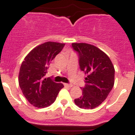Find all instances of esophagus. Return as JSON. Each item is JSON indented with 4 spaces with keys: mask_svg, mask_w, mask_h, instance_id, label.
Instances as JSON below:
<instances>
[{
    "mask_svg": "<svg viewBox=\"0 0 135 135\" xmlns=\"http://www.w3.org/2000/svg\"><path fill=\"white\" fill-rule=\"evenodd\" d=\"M64 85H65V86L70 87V88H71V87L73 86V85H72V84H64Z\"/></svg>",
    "mask_w": 135,
    "mask_h": 135,
    "instance_id": "1",
    "label": "esophagus"
}]
</instances>
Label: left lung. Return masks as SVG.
Segmentation results:
<instances>
[{
	"mask_svg": "<svg viewBox=\"0 0 135 135\" xmlns=\"http://www.w3.org/2000/svg\"><path fill=\"white\" fill-rule=\"evenodd\" d=\"M79 56L80 68L86 74L82 95L74 100L82 109H94L108 97L114 84L115 70L109 57L94 45L72 43Z\"/></svg>",
	"mask_w": 135,
	"mask_h": 135,
	"instance_id": "8db88e82",
	"label": "left lung"
}]
</instances>
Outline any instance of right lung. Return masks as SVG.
Here are the masks:
<instances>
[{
    "instance_id": "add662e5",
    "label": "right lung",
    "mask_w": 135,
    "mask_h": 135,
    "mask_svg": "<svg viewBox=\"0 0 135 135\" xmlns=\"http://www.w3.org/2000/svg\"><path fill=\"white\" fill-rule=\"evenodd\" d=\"M65 44L46 42L37 46L25 57L20 67L19 84L26 99L38 108L54 103L64 87L61 83L45 77L50 63L63 49Z\"/></svg>"
}]
</instances>
